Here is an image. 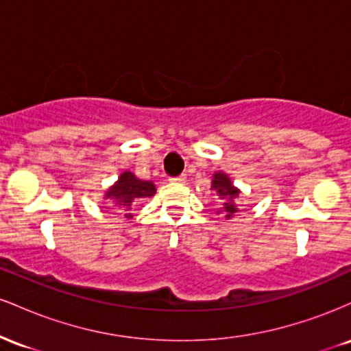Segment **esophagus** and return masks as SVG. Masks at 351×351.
<instances>
[{"mask_svg":"<svg viewBox=\"0 0 351 351\" xmlns=\"http://www.w3.org/2000/svg\"><path fill=\"white\" fill-rule=\"evenodd\" d=\"M171 183H184L186 181V175H178V176H173L170 178Z\"/></svg>","mask_w":351,"mask_h":351,"instance_id":"esophagus-1","label":"esophagus"}]
</instances>
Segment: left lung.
I'll list each match as a JSON object with an SVG mask.
<instances>
[{
	"instance_id": "8db88e82",
	"label": "left lung",
	"mask_w": 351,
	"mask_h": 351,
	"mask_svg": "<svg viewBox=\"0 0 351 351\" xmlns=\"http://www.w3.org/2000/svg\"><path fill=\"white\" fill-rule=\"evenodd\" d=\"M211 189H215L217 193V196H219L221 199H224V204H223V215L226 219H231L232 216L236 215L239 209L234 204V199L239 196V189L236 186H232L231 183V178L226 175V173L223 171H216L215 175H213V181H211Z\"/></svg>"
}]
</instances>
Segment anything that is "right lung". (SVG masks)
<instances>
[{"label":"right lung","instance_id":"1","mask_svg":"<svg viewBox=\"0 0 351 351\" xmlns=\"http://www.w3.org/2000/svg\"><path fill=\"white\" fill-rule=\"evenodd\" d=\"M156 193L155 184L152 181L138 180L132 171H123L119 176V181L107 189L106 199H112L115 206L123 211L125 217H132L128 213L134 206V203L140 198H150Z\"/></svg>","mask_w":351,"mask_h":351}]
</instances>
